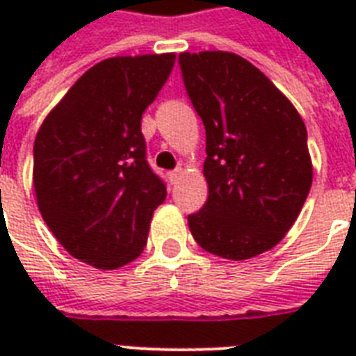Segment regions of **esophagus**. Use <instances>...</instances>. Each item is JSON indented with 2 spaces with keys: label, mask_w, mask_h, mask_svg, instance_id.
I'll return each instance as SVG.
<instances>
[{
  "label": "esophagus",
  "mask_w": 356,
  "mask_h": 356,
  "mask_svg": "<svg viewBox=\"0 0 356 356\" xmlns=\"http://www.w3.org/2000/svg\"><path fill=\"white\" fill-rule=\"evenodd\" d=\"M181 175H183V170H181V168H177V170H173V172L168 173V177H170V183L177 184V181H179V177H181Z\"/></svg>",
  "instance_id": "obj_1"
}]
</instances>
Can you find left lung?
<instances>
[{
    "label": "left lung",
    "mask_w": 356,
    "mask_h": 356,
    "mask_svg": "<svg viewBox=\"0 0 356 356\" xmlns=\"http://www.w3.org/2000/svg\"><path fill=\"white\" fill-rule=\"evenodd\" d=\"M183 79L207 133L209 200L190 214L194 240L253 259L290 231L312 186L307 127L290 99L236 53L184 51Z\"/></svg>",
    "instance_id": "8db88e82"
}]
</instances>
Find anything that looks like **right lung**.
<instances>
[{
	"mask_svg": "<svg viewBox=\"0 0 356 356\" xmlns=\"http://www.w3.org/2000/svg\"><path fill=\"white\" fill-rule=\"evenodd\" d=\"M175 53L105 58L75 81L35 138L33 186L44 222L97 270L138 259L166 186L145 161L142 114Z\"/></svg>",
	"mask_w": 356,
	"mask_h": 356,
	"instance_id": "right-lung-1",
	"label": "right lung"
}]
</instances>
